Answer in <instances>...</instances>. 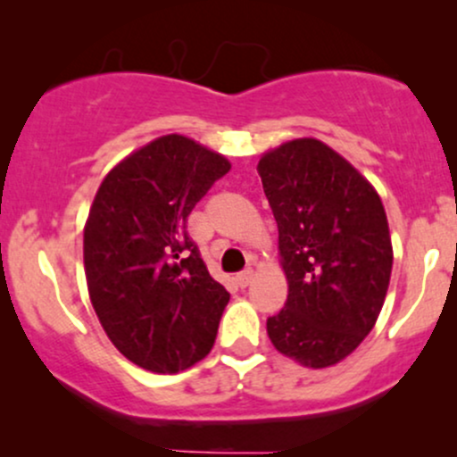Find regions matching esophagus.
<instances>
[{
  "instance_id": "esophagus-1",
  "label": "esophagus",
  "mask_w": 457,
  "mask_h": 457,
  "mask_svg": "<svg viewBox=\"0 0 457 457\" xmlns=\"http://www.w3.org/2000/svg\"><path fill=\"white\" fill-rule=\"evenodd\" d=\"M251 279H253V269H245L243 272H238V275H236V283H238L240 287L249 286Z\"/></svg>"
}]
</instances>
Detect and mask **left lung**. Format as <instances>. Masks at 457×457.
<instances>
[{"mask_svg":"<svg viewBox=\"0 0 457 457\" xmlns=\"http://www.w3.org/2000/svg\"><path fill=\"white\" fill-rule=\"evenodd\" d=\"M287 277L266 320L272 345L301 365H335L374 328L391 279L389 223L378 193L318 139H295L258 162Z\"/></svg>","mask_w":457,"mask_h":457,"instance_id":"obj_1","label":"left lung"}]
</instances>
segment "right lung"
<instances>
[{"instance_id": "obj_1", "label": "right lung", "mask_w": 457, "mask_h": 457, "mask_svg": "<svg viewBox=\"0 0 457 457\" xmlns=\"http://www.w3.org/2000/svg\"><path fill=\"white\" fill-rule=\"evenodd\" d=\"M229 162L182 135L133 152L98 188L83 232L94 312L115 348L156 374L211 353L229 292L187 234L195 204Z\"/></svg>"}]
</instances>
